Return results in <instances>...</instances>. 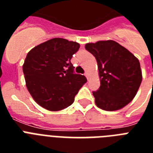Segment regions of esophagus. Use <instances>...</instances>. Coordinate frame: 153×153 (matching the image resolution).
I'll return each instance as SVG.
<instances>
[{
    "mask_svg": "<svg viewBox=\"0 0 153 153\" xmlns=\"http://www.w3.org/2000/svg\"><path fill=\"white\" fill-rule=\"evenodd\" d=\"M85 76L86 77V78H87V79H89L88 78V76H89V73L87 71H86L85 72Z\"/></svg>",
    "mask_w": 153,
    "mask_h": 153,
    "instance_id": "34e87169",
    "label": "esophagus"
}]
</instances>
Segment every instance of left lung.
<instances>
[{
  "mask_svg": "<svg viewBox=\"0 0 153 153\" xmlns=\"http://www.w3.org/2000/svg\"><path fill=\"white\" fill-rule=\"evenodd\" d=\"M98 62L101 86L94 91L98 108L122 109L136 96L142 81L140 62L133 54L114 40H101L85 46Z\"/></svg>",
  "mask_w": 153,
  "mask_h": 153,
  "instance_id": "8db88e82",
  "label": "left lung"
}]
</instances>
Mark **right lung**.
I'll return each mask as SVG.
<instances>
[{
    "instance_id": "1",
    "label": "right lung",
    "mask_w": 153,
    "mask_h": 153,
    "mask_svg": "<svg viewBox=\"0 0 153 153\" xmlns=\"http://www.w3.org/2000/svg\"><path fill=\"white\" fill-rule=\"evenodd\" d=\"M79 44L54 38L27 53L23 65L25 82L35 102L50 111H59L74 102L87 79L74 73L71 62Z\"/></svg>"
}]
</instances>
